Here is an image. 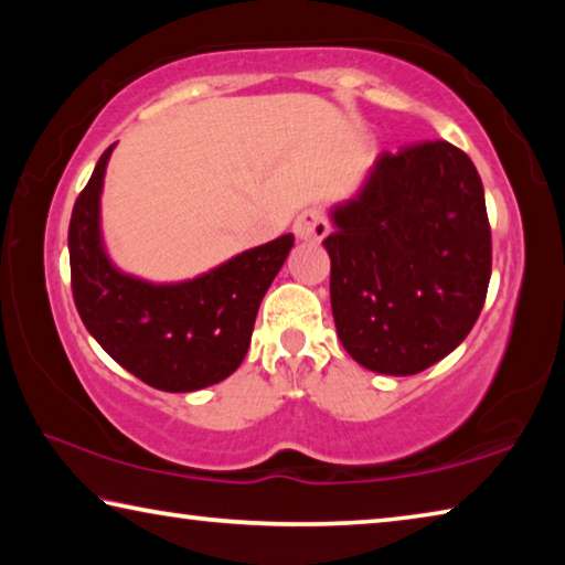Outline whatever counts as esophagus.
Listing matches in <instances>:
<instances>
[{"label": "esophagus", "instance_id": "esophagus-1", "mask_svg": "<svg viewBox=\"0 0 565 565\" xmlns=\"http://www.w3.org/2000/svg\"><path fill=\"white\" fill-rule=\"evenodd\" d=\"M329 232H331V224L321 206L303 209V212L296 216V222H294V234L303 238V242H321V238Z\"/></svg>", "mask_w": 565, "mask_h": 565}]
</instances>
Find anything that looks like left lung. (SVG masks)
Listing matches in <instances>:
<instances>
[{"mask_svg": "<svg viewBox=\"0 0 565 565\" xmlns=\"http://www.w3.org/2000/svg\"><path fill=\"white\" fill-rule=\"evenodd\" d=\"M333 224V321L361 366L411 376L468 337L491 281V224L466 151L441 139L384 151Z\"/></svg>", "mask_w": 565, "mask_h": 565, "instance_id": "8db88e82", "label": "left lung"}]
</instances>
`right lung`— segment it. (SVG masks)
I'll list each match as a JSON object with an SVG mask.
<instances>
[{
	"label": "right lung",
	"mask_w": 565,
	"mask_h": 565,
	"mask_svg": "<svg viewBox=\"0 0 565 565\" xmlns=\"http://www.w3.org/2000/svg\"><path fill=\"white\" fill-rule=\"evenodd\" d=\"M109 147L70 222L72 294L84 327L109 356L159 391H196L234 374L252 341L256 311L289 256L294 236L248 248L184 284H147L109 264L99 236V194Z\"/></svg>",
	"instance_id": "obj_1"
}]
</instances>
